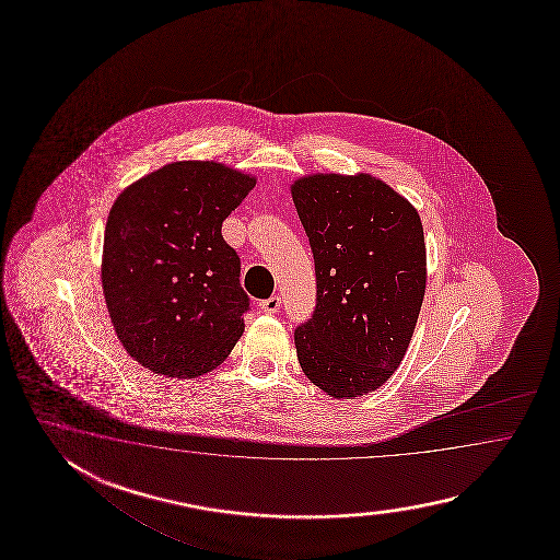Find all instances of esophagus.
<instances>
[{
    "mask_svg": "<svg viewBox=\"0 0 560 560\" xmlns=\"http://www.w3.org/2000/svg\"><path fill=\"white\" fill-rule=\"evenodd\" d=\"M280 304H282L280 296H270L260 302V308H262V312H266V314H276V312L280 310Z\"/></svg>",
    "mask_w": 560,
    "mask_h": 560,
    "instance_id": "esophagus-1",
    "label": "esophagus"
}]
</instances>
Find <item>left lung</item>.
<instances>
[{
  "mask_svg": "<svg viewBox=\"0 0 560 560\" xmlns=\"http://www.w3.org/2000/svg\"><path fill=\"white\" fill-rule=\"evenodd\" d=\"M316 268V310L298 362L332 398L381 388L405 358L427 290L417 208L370 174H310L292 186Z\"/></svg>",
  "mask_w": 560,
  "mask_h": 560,
  "instance_id": "left-lung-1",
  "label": "left lung"
}]
</instances>
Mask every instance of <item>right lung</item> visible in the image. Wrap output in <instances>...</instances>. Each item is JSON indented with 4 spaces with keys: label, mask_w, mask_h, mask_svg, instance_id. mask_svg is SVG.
Here are the masks:
<instances>
[{
    "label": "right lung",
    "mask_w": 560,
    "mask_h": 560,
    "mask_svg": "<svg viewBox=\"0 0 560 560\" xmlns=\"http://www.w3.org/2000/svg\"><path fill=\"white\" fill-rule=\"evenodd\" d=\"M256 178L210 160L172 162L130 184L109 210L102 288L119 342L167 378L220 366L244 332L250 298L222 222Z\"/></svg>",
    "instance_id": "add662e5"
}]
</instances>
